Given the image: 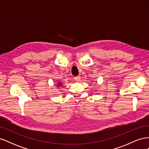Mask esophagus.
Segmentation results:
<instances>
[{"mask_svg": "<svg viewBox=\"0 0 149 149\" xmlns=\"http://www.w3.org/2000/svg\"><path fill=\"white\" fill-rule=\"evenodd\" d=\"M80 76H75V77H74V79H75V81H79L80 80Z\"/></svg>", "mask_w": 149, "mask_h": 149, "instance_id": "1", "label": "esophagus"}]
</instances>
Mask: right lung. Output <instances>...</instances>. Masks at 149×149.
<instances>
[{
    "mask_svg": "<svg viewBox=\"0 0 149 149\" xmlns=\"http://www.w3.org/2000/svg\"><path fill=\"white\" fill-rule=\"evenodd\" d=\"M62 85V83L61 82H60V83H58V84H57V86L58 87H60V86Z\"/></svg>",
    "mask_w": 149,
    "mask_h": 149,
    "instance_id": "right-lung-1",
    "label": "right lung"
}]
</instances>
